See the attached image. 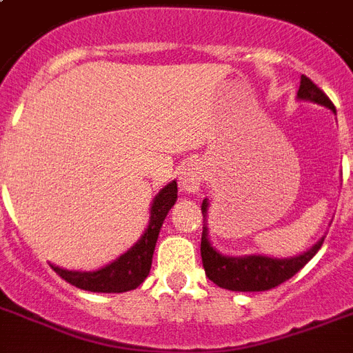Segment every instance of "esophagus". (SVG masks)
Wrapping results in <instances>:
<instances>
[{"label": "esophagus", "instance_id": "esophagus-1", "mask_svg": "<svg viewBox=\"0 0 353 353\" xmlns=\"http://www.w3.org/2000/svg\"><path fill=\"white\" fill-rule=\"evenodd\" d=\"M203 168L198 163H190L183 168L181 176H179V185H181L183 192H196L203 185Z\"/></svg>", "mask_w": 353, "mask_h": 353}]
</instances>
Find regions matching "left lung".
I'll use <instances>...</instances> for the list:
<instances>
[{
	"label": "left lung",
	"mask_w": 353,
	"mask_h": 353,
	"mask_svg": "<svg viewBox=\"0 0 353 353\" xmlns=\"http://www.w3.org/2000/svg\"><path fill=\"white\" fill-rule=\"evenodd\" d=\"M296 95H299V99L317 102L321 106H326L332 112H335L334 102L330 101L328 95L313 84L306 74L301 77V88H299ZM207 207H209V203H207V199H203V203H201L203 214H207ZM323 241L324 238L319 240L310 251L301 254V256L284 258V260L268 256L231 258L216 252L210 245V241L207 240V232L203 231V234H201V262H203L205 274L209 276V280H212L216 285H220L223 290L268 291L299 273L317 254Z\"/></svg>",
	"instance_id": "1"
}]
</instances>
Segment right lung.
Here are the masks:
<instances>
[{
  "instance_id": "right-lung-1",
  "label": "right lung",
  "mask_w": 353,
  "mask_h": 353,
  "mask_svg": "<svg viewBox=\"0 0 353 353\" xmlns=\"http://www.w3.org/2000/svg\"><path fill=\"white\" fill-rule=\"evenodd\" d=\"M177 199V183L172 181L166 185L154 199L152 205V216L150 225L143 238L135 243L128 252H124L115 262L108 263L106 268L91 273H80V271H65V269L54 268L57 274L74 288L95 293H124V291L135 290L143 284V280L148 276L152 268V256H154L155 241L159 236L161 225L165 221L168 210Z\"/></svg>"
}]
</instances>
